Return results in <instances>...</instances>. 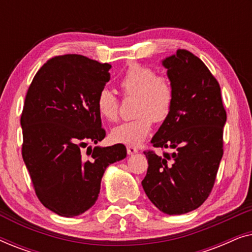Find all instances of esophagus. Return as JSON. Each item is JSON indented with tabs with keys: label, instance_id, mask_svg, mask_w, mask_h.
Here are the masks:
<instances>
[{
	"label": "esophagus",
	"instance_id": "1",
	"mask_svg": "<svg viewBox=\"0 0 252 252\" xmlns=\"http://www.w3.org/2000/svg\"><path fill=\"white\" fill-rule=\"evenodd\" d=\"M137 151H139V150H137L136 147H132V146L127 147V154H128V155H134V154H136Z\"/></svg>",
	"mask_w": 252,
	"mask_h": 252
}]
</instances>
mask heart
<instances>
[{"mask_svg":"<svg viewBox=\"0 0 252 252\" xmlns=\"http://www.w3.org/2000/svg\"><path fill=\"white\" fill-rule=\"evenodd\" d=\"M125 97H136L134 115L111 130V137L118 143L139 146L149 135L153 122L163 124L170 118L174 103V91L170 79L156 73L154 68L134 63L129 65L119 80ZM119 98L109 88H102L96 97V109L102 119L116 122L119 116Z\"/></svg>","mask_w":252,"mask_h":252,"instance_id":"heart-1","label":"heart"}]
</instances>
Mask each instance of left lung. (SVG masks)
Returning <instances> with one entry per match:
<instances>
[{
  "mask_svg": "<svg viewBox=\"0 0 252 252\" xmlns=\"http://www.w3.org/2000/svg\"><path fill=\"white\" fill-rule=\"evenodd\" d=\"M163 65L174 91L171 116L151 143L168 149L148 159L142 187L148 198L167 215H184L211 194L223 155V108L220 86L206 65L190 51L179 49Z\"/></svg>",
  "mask_w": 252,
  "mask_h": 252,
  "instance_id": "8db88e82",
  "label": "left lung"
}]
</instances>
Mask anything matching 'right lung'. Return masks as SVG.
<instances>
[{
    "mask_svg": "<svg viewBox=\"0 0 252 252\" xmlns=\"http://www.w3.org/2000/svg\"><path fill=\"white\" fill-rule=\"evenodd\" d=\"M111 65L68 54L47 61L27 91L20 118L22 155L40 202L79 216L95 204L105 168L126 157L124 144L88 147L105 137L96 97Z\"/></svg>",
    "mask_w": 252,
    "mask_h": 252,
    "instance_id": "obj_1",
    "label": "right lung"
}]
</instances>
